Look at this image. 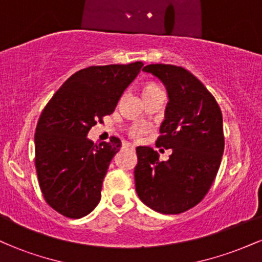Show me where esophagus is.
<instances>
[{
	"label": "esophagus",
	"mask_w": 262,
	"mask_h": 262,
	"mask_svg": "<svg viewBox=\"0 0 262 262\" xmlns=\"http://www.w3.org/2000/svg\"><path fill=\"white\" fill-rule=\"evenodd\" d=\"M127 146L129 149H132V150H134V145H132V144H127Z\"/></svg>",
	"instance_id": "esophagus-1"
}]
</instances>
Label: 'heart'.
Here are the masks:
<instances>
[{
	"label": "heart",
	"instance_id": "b5f03b06",
	"mask_svg": "<svg viewBox=\"0 0 262 262\" xmlns=\"http://www.w3.org/2000/svg\"><path fill=\"white\" fill-rule=\"evenodd\" d=\"M155 89H159V87L156 86L155 83H151V82L146 83V85L144 86V89H143V95H144V93H146V92L152 91V90H155ZM149 129H150V127H149V125H146V124H133V125H130V127H129L128 133L132 138H134V139H139V138L143 137L144 134L148 133Z\"/></svg>",
	"mask_w": 262,
	"mask_h": 262
}]
</instances>
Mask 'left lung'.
I'll return each instance as SVG.
<instances>
[{
  "instance_id": "left-lung-1",
  "label": "left lung",
  "mask_w": 262,
  "mask_h": 262,
  "mask_svg": "<svg viewBox=\"0 0 262 262\" xmlns=\"http://www.w3.org/2000/svg\"><path fill=\"white\" fill-rule=\"evenodd\" d=\"M143 71L166 86L169 102L155 144L172 154L160 161L154 149L138 146L135 189L149 208L179 214L200 203L217 176L224 151L223 117L214 96L186 69L150 64Z\"/></svg>"
}]
</instances>
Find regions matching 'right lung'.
Listing matches in <instances>:
<instances>
[{
	"instance_id": "right-lung-1",
	"label": "right lung",
	"mask_w": 262,
	"mask_h": 262,
	"mask_svg": "<svg viewBox=\"0 0 262 262\" xmlns=\"http://www.w3.org/2000/svg\"><path fill=\"white\" fill-rule=\"evenodd\" d=\"M141 61L89 66L62 83L35 128V170L45 202L66 218L85 217L101 200L102 182L121 140L97 145L86 138L116 110Z\"/></svg>"
}]
</instances>
